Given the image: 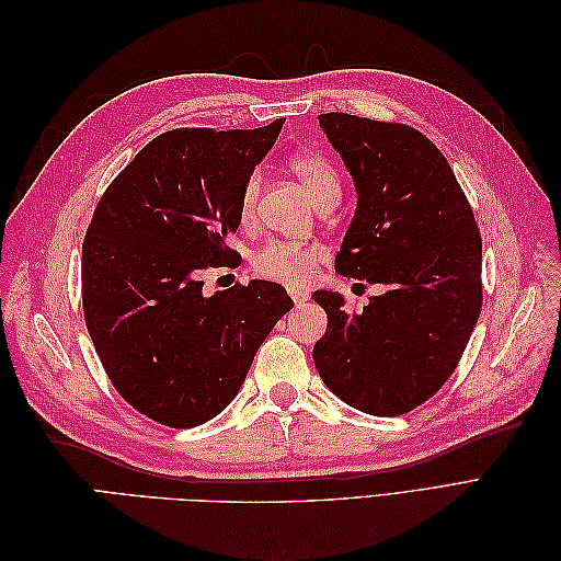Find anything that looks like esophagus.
<instances>
[{
    "instance_id": "1",
    "label": "esophagus",
    "mask_w": 561,
    "mask_h": 561,
    "mask_svg": "<svg viewBox=\"0 0 561 561\" xmlns=\"http://www.w3.org/2000/svg\"><path fill=\"white\" fill-rule=\"evenodd\" d=\"M290 297L295 299V304H301V301H307L309 299V293L307 290H301V287H290Z\"/></svg>"
}]
</instances>
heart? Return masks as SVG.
Wrapping results in <instances>:
<instances>
[{
    "label": "heart",
    "instance_id": "heart-1",
    "mask_svg": "<svg viewBox=\"0 0 561 561\" xmlns=\"http://www.w3.org/2000/svg\"><path fill=\"white\" fill-rule=\"evenodd\" d=\"M287 168L301 180L304 190L309 192L318 208H332L342 198V173H339L332 159L320 154V151H297V154L287 159ZM260 186V173H250L243 180L239 196V219L243 227H250L254 213H257ZM318 257L320 250L316 245L297 241H271L254 254L252 268L262 278L285 285H301L309 278Z\"/></svg>",
    "mask_w": 561,
    "mask_h": 561
}]
</instances>
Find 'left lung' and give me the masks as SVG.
<instances>
[{
	"label": "left lung",
	"mask_w": 561,
	"mask_h": 561,
	"mask_svg": "<svg viewBox=\"0 0 561 561\" xmlns=\"http://www.w3.org/2000/svg\"><path fill=\"white\" fill-rule=\"evenodd\" d=\"M358 190L336 274L381 283L360 313L344 297H311L328 313L313 363L355 410L400 416L451 377L482 311V236L451 165L412 126L320 114Z\"/></svg>",
	"instance_id": "obj_1"
}]
</instances>
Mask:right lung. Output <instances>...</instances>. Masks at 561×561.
Returning <instances> with one entry per match:
<instances>
[{"mask_svg": "<svg viewBox=\"0 0 561 561\" xmlns=\"http://www.w3.org/2000/svg\"><path fill=\"white\" fill-rule=\"evenodd\" d=\"M283 122L165 130L93 210L81 245L83 320L116 393L161 426L194 428L222 412L293 309L278 283H236L208 297L201 280L241 264L227 245L241 225V186Z\"/></svg>", "mask_w": 561, "mask_h": 561, "instance_id": "obj_1", "label": "right lung"}]
</instances>
